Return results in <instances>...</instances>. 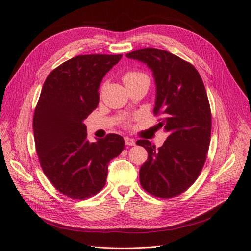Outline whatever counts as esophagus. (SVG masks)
<instances>
[{
  "mask_svg": "<svg viewBox=\"0 0 251 251\" xmlns=\"http://www.w3.org/2000/svg\"><path fill=\"white\" fill-rule=\"evenodd\" d=\"M125 142L126 146H135L136 142L133 138H130V137H125Z\"/></svg>",
  "mask_w": 251,
  "mask_h": 251,
  "instance_id": "esophagus-1",
  "label": "esophagus"
}]
</instances>
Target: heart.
Returning a JSON list of instances; mask_svg holds the SVG:
<instances>
[{"mask_svg": "<svg viewBox=\"0 0 251 251\" xmlns=\"http://www.w3.org/2000/svg\"><path fill=\"white\" fill-rule=\"evenodd\" d=\"M139 81H146L149 83L150 80H149L148 75L138 71H130V72H126L124 75V82L126 86L131 85V83L139 82Z\"/></svg>", "mask_w": 251, "mask_h": 251, "instance_id": "1", "label": "heart"}]
</instances>
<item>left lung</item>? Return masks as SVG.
<instances>
[{"label": "left lung", "mask_w": 251, "mask_h": 251, "mask_svg": "<svg viewBox=\"0 0 251 251\" xmlns=\"http://www.w3.org/2000/svg\"><path fill=\"white\" fill-rule=\"evenodd\" d=\"M127 58L147 64L156 83L154 114L161 115L159 127L169 133L163 146L138 140L148 151L139 171L141 186L159 198L176 197L198 178L206 160L211 113L203 80L196 68L169 51L143 48Z\"/></svg>", "instance_id": "left-lung-1"}]
</instances>
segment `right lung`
Wrapping results in <instances>:
<instances>
[{"mask_svg":"<svg viewBox=\"0 0 251 251\" xmlns=\"http://www.w3.org/2000/svg\"><path fill=\"white\" fill-rule=\"evenodd\" d=\"M118 55L75 56L50 72L33 116L37 156L49 181L72 199H86L101 191L108 165L125 149L117 134L89 142L83 124L100 101V82Z\"/></svg>","mask_w":251,"mask_h":251,"instance_id":"add662e5","label":"right lung"}]
</instances>
